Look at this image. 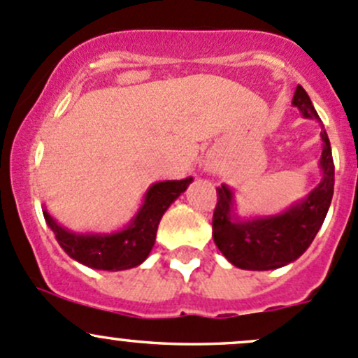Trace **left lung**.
<instances>
[{
    "instance_id": "left-lung-1",
    "label": "left lung",
    "mask_w": 358,
    "mask_h": 358,
    "mask_svg": "<svg viewBox=\"0 0 358 358\" xmlns=\"http://www.w3.org/2000/svg\"><path fill=\"white\" fill-rule=\"evenodd\" d=\"M291 103L305 119L320 124L322 155L319 167L322 179L303 200L291 205L285 212L248 219H241L236 213L234 191L226 184L217 187L219 201L212 220L213 241L231 264L245 271L285 267L303 255L319 233L333 200L334 164L327 132L303 87L296 86Z\"/></svg>"
}]
</instances>
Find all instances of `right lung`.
Here are the masks:
<instances>
[{"label": "right lung", "mask_w": 358, "mask_h": 358, "mask_svg": "<svg viewBox=\"0 0 358 358\" xmlns=\"http://www.w3.org/2000/svg\"><path fill=\"white\" fill-rule=\"evenodd\" d=\"M191 180L193 178L152 184L131 222L113 233H73L60 226L46 208L43 215L70 259L98 271H125L138 267L148 259L162 217L180 193L187 189Z\"/></svg>", "instance_id": "1"}]
</instances>
